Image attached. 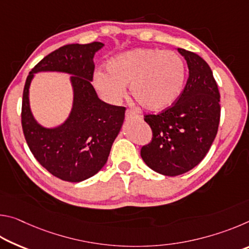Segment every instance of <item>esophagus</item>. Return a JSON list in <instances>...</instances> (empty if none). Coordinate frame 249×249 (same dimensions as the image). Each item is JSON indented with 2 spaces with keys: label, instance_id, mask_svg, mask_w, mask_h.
Masks as SVG:
<instances>
[{
  "label": "esophagus",
  "instance_id": "obj_1",
  "mask_svg": "<svg viewBox=\"0 0 249 249\" xmlns=\"http://www.w3.org/2000/svg\"><path fill=\"white\" fill-rule=\"evenodd\" d=\"M125 117H126V120L129 121V120L138 119V117H140V115H138L136 112L132 111V109H127V111H126V113H125Z\"/></svg>",
  "mask_w": 249,
  "mask_h": 249
}]
</instances>
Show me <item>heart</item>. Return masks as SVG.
Here are the masks:
<instances>
[{
  "label": "heart",
  "instance_id": "heart-1",
  "mask_svg": "<svg viewBox=\"0 0 249 249\" xmlns=\"http://www.w3.org/2000/svg\"><path fill=\"white\" fill-rule=\"evenodd\" d=\"M98 69L92 84L102 99L119 103L126 87L142 108L151 112L170 107L180 96L184 82V64L178 53L154 48H137L120 53Z\"/></svg>",
  "mask_w": 249,
  "mask_h": 249
}]
</instances>
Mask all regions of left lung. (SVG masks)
<instances>
[{
	"label": "left lung",
	"instance_id": "1",
	"mask_svg": "<svg viewBox=\"0 0 249 249\" xmlns=\"http://www.w3.org/2000/svg\"><path fill=\"white\" fill-rule=\"evenodd\" d=\"M189 68L182 93L160 114L145 115L153 130L141 156L150 169L175 177L202 161L215 140L220 123V92L213 72L199 54L178 48Z\"/></svg>",
	"mask_w": 249,
	"mask_h": 249
}]
</instances>
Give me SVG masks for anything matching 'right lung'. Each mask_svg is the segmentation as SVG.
Wrapping results in <instances>:
<instances>
[{
    "instance_id": "add662e5",
    "label": "right lung",
    "mask_w": 249,
    "mask_h": 249,
    "mask_svg": "<svg viewBox=\"0 0 249 249\" xmlns=\"http://www.w3.org/2000/svg\"><path fill=\"white\" fill-rule=\"evenodd\" d=\"M104 44L66 45L37 64L25 82L22 102V127L34 157L57 178L80 182L102 169L119 135L125 107L103 102L91 84L93 57ZM41 71L72 74L74 104L65 124L46 129L36 123L29 107V86L33 74Z\"/></svg>"
}]
</instances>
